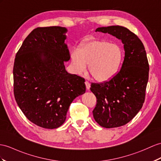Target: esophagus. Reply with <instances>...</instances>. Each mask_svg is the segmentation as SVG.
<instances>
[{
    "instance_id": "obj_1",
    "label": "esophagus",
    "mask_w": 161,
    "mask_h": 161,
    "mask_svg": "<svg viewBox=\"0 0 161 161\" xmlns=\"http://www.w3.org/2000/svg\"><path fill=\"white\" fill-rule=\"evenodd\" d=\"M85 83L86 88H87V89H89V88H90V83H89V82L87 81V80H86L85 82Z\"/></svg>"
}]
</instances>
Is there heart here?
Here are the masks:
<instances>
[{
	"label": "heart",
	"mask_w": 161,
	"mask_h": 161,
	"mask_svg": "<svg viewBox=\"0 0 161 161\" xmlns=\"http://www.w3.org/2000/svg\"><path fill=\"white\" fill-rule=\"evenodd\" d=\"M122 50L116 44L92 39L86 41L79 50L71 53L72 64L78 73H83L89 65L94 79L104 82L110 80L117 72L122 60Z\"/></svg>",
	"instance_id": "obj_1"
}]
</instances>
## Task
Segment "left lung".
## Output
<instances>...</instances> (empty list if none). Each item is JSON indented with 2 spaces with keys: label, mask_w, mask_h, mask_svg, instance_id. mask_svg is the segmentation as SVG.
<instances>
[{
  "label": "left lung",
  "mask_w": 161,
  "mask_h": 161,
  "mask_svg": "<svg viewBox=\"0 0 161 161\" xmlns=\"http://www.w3.org/2000/svg\"><path fill=\"white\" fill-rule=\"evenodd\" d=\"M96 31L111 34L124 44V59L118 72L103 83H92L90 87L97 98L94 119L102 127H119L143 107L150 69L147 54L138 36L126 27H100Z\"/></svg>",
  "instance_id": "1"
}]
</instances>
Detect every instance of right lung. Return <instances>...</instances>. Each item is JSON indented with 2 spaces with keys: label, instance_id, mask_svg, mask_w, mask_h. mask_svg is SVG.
Masks as SVG:
<instances>
[{
  "label": "right lung",
  "instance_id": "obj_1",
  "mask_svg": "<svg viewBox=\"0 0 161 161\" xmlns=\"http://www.w3.org/2000/svg\"><path fill=\"white\" fill-rule=\"evenodd\" d=\"M67 29L37 27L15 55L14 93L26 117L44 128L61 126L72 101L85 92V79L65 70L70 55L64 41Z\"/></svg>",
  "mask_w": 161,
  "mask_h": 161
}]
</instances>
